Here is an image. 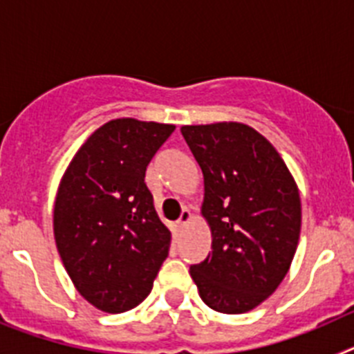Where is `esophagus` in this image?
Here are the masks:
<instances>
[{
	"mask_svg": "<svg viewBox=\"0 0 354 354\" xmlns=\"http://www.w3.org/2000/svg\"><path fill=\"white\" fill-rule=\"evenodd\" d=\"M192 218H193L192 211H189V209H183V212H180V218L177 220V227L184 228L187 223H189V221H192Z\"/></svg>",
	"mask_w": 354,
	"mask_h": 354,
	"instance_id": "34e87169",
	"label": "esophagus"
}]
</instances>
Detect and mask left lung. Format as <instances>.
<instances>
[{"label":"left lung","mask_w":354,"mask_h":354,"mask_svg":"<svg viewBox=\"0 0 354 354\" xmlns=\"http://www.w3.org/2000/svg\"><path fill=\"white\" fill-rule=\"evenodd\" d=\"M204 174L202 216L212 253L189 268L202 301L245 314L270 298L292 264L301 232V198L282 156L241 122L183 126Z\"/></svg>","instance_id":"obj_1"}]
</instances>
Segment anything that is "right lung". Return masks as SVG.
Here are the masks:
<instances>
[{
	"label": "right lung",
	"mask_w": 354,
	"mask_h": 354,
	"mask_svg": "<svg viewBox=\"0 0 354 354\" xmlns=\"http://www.w3.org/2000/svg\"><path fill=\"white\" fill-rule=\"evenodd\" d=\"M174 124L115 118L93 131L60 180L53 230L77 292L108 314L138 306L168 257L145 170Z\"/></svg>",
	"instance_id": "obj_1"
}]
</instances>
